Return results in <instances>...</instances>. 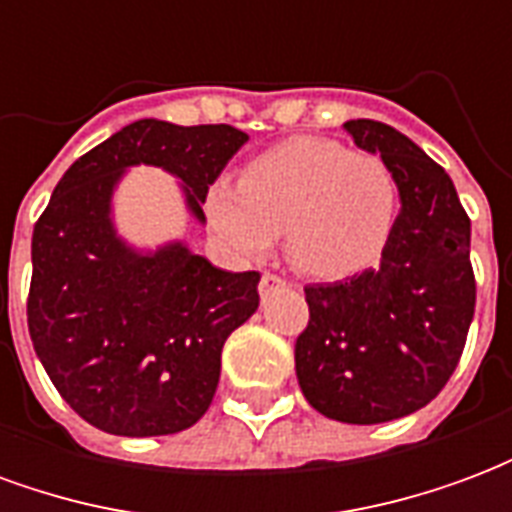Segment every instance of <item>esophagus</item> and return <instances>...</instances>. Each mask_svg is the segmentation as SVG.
Here are the masks:
<instances>
[{
	"label": "esophagus",
	"instance_id": "esophagus-1",
	"mask_svg": "<svg viewBox=\"0 0 512 512\" xmlns=\"http://www.w3.org/2000/svg\"><path fill=\"white\" fill-rule=\"evenodd\" d=\"M279 285H285V279L277 277V274H263V279H260V293H266V290L271 288H279Z\"/></svg>",
	"mask_w": 512,
	"mask_h": 512
}]
</instances>
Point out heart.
Here are the masks:
<instances>
[{"label":"heart","mask_w":512,"mask_h":512,"mask_svg":"<svg viewBox=\"0 0 512 512\" xmlns=\"http://www.w3.org/2000/svg\"><path fill=\"white\" fill-rule=\"evenodd\" d=\"M397 186L373 153L337 139L293 136L205 194V219L244 263L271 255L277 233L299 274L337 282L376 263L392 235Z\"/></svg>","instance_id":"b5f03b06"}]
</instances>
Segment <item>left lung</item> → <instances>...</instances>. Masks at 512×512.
Instances as JSON below:
<instances>
[{
  "label": "left lung",
  "instance_id": "8db88e82",
  "mask_svg": "<svg viewBox=\"0 0 512 512\" xmlns=\"http://www.w3.org/2000/svg\"><path fill=\"white\" fill-rule=\"evenodd\" d=\"M345 131L392 169L400 213L376 268L304 288L296 376L323 417L376 425L428 406L458 367L474 318L472 222L450 175L406 134L378 120Z\"/></svg>",
  "mask_w": 512,
  "mask_h": 512
}]
</instances>
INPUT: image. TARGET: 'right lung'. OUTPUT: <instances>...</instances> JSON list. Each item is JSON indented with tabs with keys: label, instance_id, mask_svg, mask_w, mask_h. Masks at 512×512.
<instances>
[{
	"label": "right lung",
	"instance_id": "obj_1",
	"mask_svg": "<svg viewBox=\"0 0 512 512\" xmlns=\"http://www.w3.org/2000/svg\"><path fill=\"white\" fill-rule=\"evenodd\" d=\"M249 136L233 126L136 120L73 161L32 233L27 323L65 403L104 433L167 436L208 411L222 348L255 315L257 271H224L183 241L136 249L112 200L131 167L180 180L205 224L208 186Z\"/></svg>",
	"mask_w": 512,
	"mask_h": 512
}]
</instances>
